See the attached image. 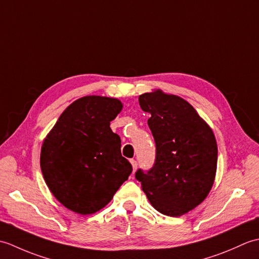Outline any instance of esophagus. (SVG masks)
<instances>
[{
	"instance_id": "obj_1",
	"label": "esophagus",
	"mask_w": 259,
	"mask_h": 259,
	"mask_svg": "<svg viewBox=\"0 0 259 259\" xmlns=\"http://www.w3.org/2000/svg\"><path fill=\"white\" fill-rule=\"evenodd\" d=\"M130 162H131V164H133L134 172H135V171H136V169H137V167H138V162H137V160H135V159H131Z\"/></svg>"
}]
</instances>
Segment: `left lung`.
<instances>
[{
  "label": "left lung",
  "mask_w": 259,
  "mask_h": 259,
  "mask_svg": "<svg viewBox=\"0 0 259 259\" xmlns=\"http://www.w3.org/2000/svg\"><path fill=\"white\" fill-rule=\"evenodd\" d=\"M139 104L149 112L148 125L156 144L155 163L138 169L139 181L159 212L178 217L197 207L210 191L218 149L212 130L192 106L158 90L144 93Z\"/></svg>",
  "instance_id": "1"
}]
</instances>
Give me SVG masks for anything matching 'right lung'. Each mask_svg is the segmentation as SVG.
Instances as JSON below:
<instances>
[{"label": "right lung", "mask_w": 259, "mask_h": 259, "mask_svg": "<svg viewBox=\"0 0 259 259\" xmlns=\"http://www.w3.org/2000/svg\"><path fill=\"white\" fill-rule=\"evenodd\" d=\"M121 109L117 99H78L43 142V177L53 196L70 210L81 214L100 210L133 172L121 155L120 137L110 128Z\"/></svg>", "instance_id": "right-lung-1"}]
</instances>
